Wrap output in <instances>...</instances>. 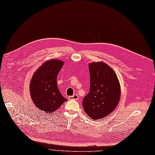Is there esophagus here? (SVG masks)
Segmentation results:
<instances>
[{
  "label": "esophagus",
  "instance_id": "obj_1",
  "mask_svg": "<svg viewBox=\"0 0 155 155\" xmlns=\"http://www.w3.org/2000/svg\"><path fill=\"white\" fill-rule=\"evenodd\" d=\"M78 98H79V97L77 94L71 96V97H69V98H68L69 100H78Z\"/></svg>",
  "mask_w": 155,
  "mask_h": 155
}]
</instances>
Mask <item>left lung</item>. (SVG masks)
Segmentation results:
<instances>
[{
	"label": "left lung",
	"mask_w": 155,
	"mask_h": 155,
	"mask_svg": "<svg viewBox=\"0 0 155 155\" xmlns=\"http://www.w3.org/2000/svg\"><path fill=\"white\" fill-rule=\"evenodd\" d=\"M88 67L90 90L83 100V107L91 119L98 120L112 112L117 106L120 85L116 73L107 64L92 62Z\"/></svg>",
	"instance_id": "1"
}]
</instances>
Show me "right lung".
<instances>
[{
    "instance_id": "1",
    "label": "right lung",
    "mask_w": 155,
    "mask_h": 155,
    "mask_svg": "<svg viewBox=\"0 0 155 155\" xmlns=\"http://www.w3.org/2000/svg\"><path fill=\"white\" fill-rule=\"evenodd\" d=\"M64 62L50 60L43 63L35 72L29 84L31 98L35 106L45 113L56 111L64 102L67 101L57 83V77Z\"/></svg>"
}]
</instances>
